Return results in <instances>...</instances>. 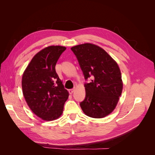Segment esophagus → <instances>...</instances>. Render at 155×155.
<instances>
[{
    "instance_id": "34e87169",
    "label": "esophagus",
    "mask_w": 155,
    "mask_h": 155,
    "mask_svg": "<svg viewBox=\"0 0 155 155\" xmlns=\"http://www.w3.org/2000/svg\"><path fill=\"white\" fill-rule=\"evenodd\" d=\"M74 91H75L74 88H73V89H70V90L68 91V92H69V93H70V94H72L74 92Z\"/></svg>"
}]
</instances>
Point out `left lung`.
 I'll return each instance as SVG.
<instances>
[{"label":"left lung","instance_id":"obj_1","mask_svg":"<svg viewBox=\"0 0 155 155\" xmlns=\"http://www.w3.org/2000/svg\"><path fill=\"white\" fill-rule=\"evenodd\" d=\"M76 55L85 79L86 97L80 103L87 116L102 118L114 110L123 90V81L118 63L99 46L84 43L71 48Z\"/></svg>","mask_w":155,"mask_h":155}]
</instances>
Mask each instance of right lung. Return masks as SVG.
I'll list each match as a JSON object with an SVG mask.
<instances>
[{"label":"right lung","mask_w":155,"mask_h":155,"mask_svg":"<svg viewBox=\"0 0 155 155\" xmlns=\"http://www.w3.org/2000/svg\"><path fill=\"white\" fill-rule=\"evenodd\" d=\"M66 47L49 46L37 52L23 72L22 93L34 113L45 121L63 114L69 94L55 72V64Z\"/></svg>","instance_id":"right-lung-1"}]
</instances>
